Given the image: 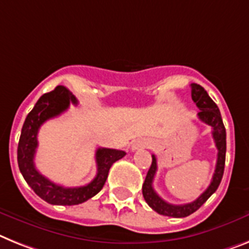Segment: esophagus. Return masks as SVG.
I'll use <instances>...</instances> for the list:
<instances>
[{"label": "esophagus", "instance_id": "1", "mask_svg": "<svg viewBox=\"0 0 249 249\" xmlns=\"http://www.w3.org/2000/svg\"><path fill=\"white\" fill-rule=\"evenodd\" d=\"M148 147V144L145 143V142H135L134 144H133V145H131V150H133V152H135V150H138V149H142V148H147Z\"/></svg>", "mask_w": 249, "mask_h": 249}]
</instances>
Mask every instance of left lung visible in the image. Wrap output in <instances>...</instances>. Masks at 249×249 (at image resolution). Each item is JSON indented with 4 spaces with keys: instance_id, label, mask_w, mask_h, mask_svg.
<instances>
[{
    "instance_id": "obj_1",
    "label": "left lung",
    "mask_w": 249,
    "mask_h": 249,
    "mask_svg": "<svg viewBox=\"0 0 249 249\" xmlns=\"http://www.w3.org/2000/svg\"><path fill=\"white\" fill-rule=\"evenodd\" d=\"M191 97L192 101L195 102L196 106L200 110V112L197 114L200 120L208 124L209 126H212V134L214 138L215 147L218 149V160H216V166H215V172L213 175L212 182H210L208 189L202 192L195 201L183 204V205H173V204L164 201L154 191L153 179L157 172V158L154 154L152 156V164H150V168L148 171L147 176H145L143 187H142L144 200L154 212L160 215H166V216H172V218H185V216H189L192 213H195L197 209L201 208L202 204L218 190L221 178H223V173H224L227 133H225L224 124L221 120L220 111H219L216 104L210 99V96L204 89V87H201L197 83H191Z\"/></svg>"
}]
</instances>
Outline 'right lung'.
Returning a JSON list of instances; mask_svg holds the SVG:
<instances>
[{
  "instance_id": "obj_1",
  "label": "right lung",
  "mask_w": 249,
  "mask_h": 249,
  "mask_svg": "<svg viewBox=\"0 0 249 249\" xmlns=\"http://www.w3.org/2000/svg\"><path fill=\"white\" fill-rule=\"evenodd\" d=\"M78 101L64 86H57L53 91L44 93L34 108L28 114L22 125L18 147V163L20 172L39 197L52 205H78L99 194L106 182L110 167L125 156L124 150L99 148L96 152L97 175L86 186L63 187L52 182L35 168L34 157L37 148V131L47 120L55 118Z\"/></svg>"
}]
</instances>
